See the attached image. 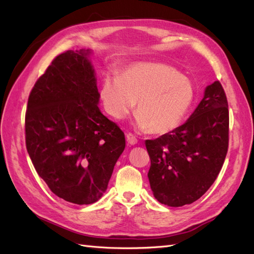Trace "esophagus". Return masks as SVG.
I'll return each instance as SVG.
<instances>
[{"label": "esophagus", "instance_id": "1", "mask_svg": "<svg viewBox=\"0 0 254 254\" xmlns=\"http://www.w3.org/2000/svg\"><path fill=\"white\" fill-rule=\"evenodd\" d=\"M127 142L130 144V145H135L137 143V139H136L135 136L133 135V134L127 133Z\"/></svg>", "mask_w": 254, "mask_h": 254}]
</instances>
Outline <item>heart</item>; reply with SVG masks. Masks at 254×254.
I'll use <instances>...</instances> for the list:
<instances>
[{
  "instance_id": "1",
  "label": "heart",
  "mask_w": 254,
  "mask_h": 254,
  "mask_svg": "<svg viewBox=\"0 0 254 254\" xmlns=\"http://www.w3.org/2000/svg\"><path fill=\"white\" fill-rule=\"evenodd\" d=\"M100 98L109 116L123 120L137 102L138 130L163 135L180 126L194 100L191 80L163 63L128 66L120 76L109 72L102 80Z\"/></svg>"
}]
</instances>
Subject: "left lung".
<instances>
[{"label":"left lung","instance_id":"8db88e82","mask_svg":"<svg viewBox=\"0 0 254 254\" xmlns=\"http://www.w3.org/2000/svg\"><path fill=\"white\" fill-rule=\"evenodd\" d=\"M228 127L227 98L216 80L206 86L203 99L181 127L145 141L149 185L159 203L183 206L208 190L227 154Z\"/></svg>","mask_w":254,"mask_h":254}]
</instances>
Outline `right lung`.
Instances as JSON below:
<instances>
[{"mask_svg":"<svg viewBox=\"0 0 254 254\" xmlns=\"http://www.w3.org/2000/svg\"><path fill=\"white\" fill-rule=\"evenodd\" d=\"M90 49L58 56L37 80L25 119L26 147L50 190L87 205L108 188L126 148L124 133L99 109Z\"/></svg>","mask_w":254,"mask_h":254,"instance_id":"1","label":"right lung"}]
</instances>
